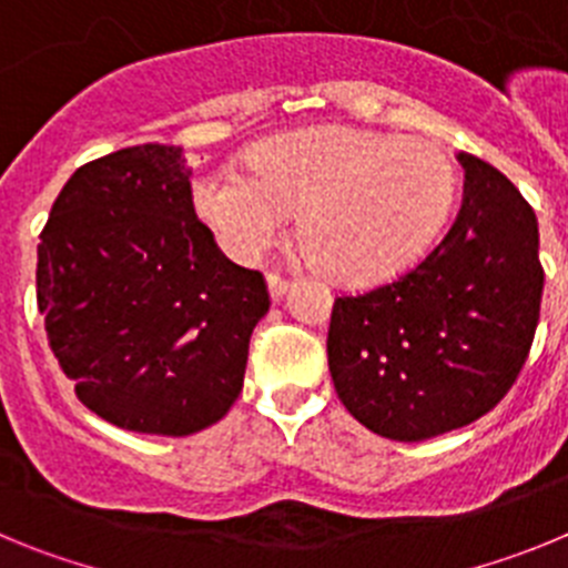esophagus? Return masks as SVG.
<instances>
[{"label":"esophagus","instance_id":"1","mask_svg":"<svg viewBox=\"0 0 568 568\" xmlns=\"http://www.w3.org/2000/svg\"><path fill=\"white\" fill-rule=\"evenodd\" d=\"M267 290H270V298L281 301V298H284V295H287L290 281L281 278V275H275V273H270L267 275Z\"/></svg>","mask_w":568,"mask_h":568}]
</instances>
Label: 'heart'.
I'll use <instances>...</instances> for the list:
<instances>
[{
    "label": "heart",
    "instance_id": "1",
    "mask_svg": "<svg viewBox=\"0 0 568 568\" xmlns=\"http://www.w3.org/2000/svg\"><path fill=\"white\" fill-rule=\"evenodd\" d=\"M250 173L210 170L193 207L233 258L273 247L298 213L310 261L338 284H375L409 267L453 213L458 173L435 142L329 124L261 142Z\"/></svg>",
    "mask_w": 568,
    "mask_h": 568
}]
</instances>
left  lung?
I'll list each match as a JSON object with an SVG mask.
<instances>
[{
  "label": "left lung",
  "instance_id": "1",
  "mask_svg": "<svg viewBox=\"0 0 568 568\" xmlns=\"http://www.w3.org/2000/svg\"><path fill=\"white\" fill-rule=\"evenodd\" d=\"M458 219L418 267L329 318V375L358 424L389 440L438 438L498 404L538 329V219L504 173L458 153Z\"/></svg>",
  "mask_w": 568,
  "mask_h": 568
}]
</instances>
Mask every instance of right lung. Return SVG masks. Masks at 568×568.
Returning a JSON list of instances; mask_svg holds the SVG:
<instances>
[{
	"instance_id": "obj_1",
	"label": "right lung",
	"mask_w": 568,
	"mask_h": 568,
	"mask_svg": "<svg viewBox=\"0 0 568 568\" xmlns=\"http://www.w3.org/2000/svg\"><path fill=\"white\" fill-rule=\"evenodd\" d=\"M37 301L77 398L130 433L222 420L270 310L255 270L195 219L182 148L139 144L70 175L42 230Z\"/></svg>"
}]
</instances>
